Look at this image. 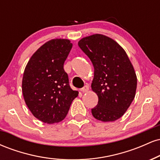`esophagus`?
<instances>
[{"label":"esophagus","mask_w":160,"mask_h":160,"mask_svg":"<svg viewBox=\"0 0 160 160\" xmlns=\"http://www.w3.org/2000/svg\"><path fill=\"white\" fill-rule=\"evenodd\" d=\"M80 91H81L82 92H83V93H84V92H87L89 91V86H88L87 85L84 86L83 87L80 89Z\"/></svg>","instance_id":"1"}]
</instances>
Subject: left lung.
<instances>
[{"instance_id":"1","label":"left lung","mask_w":160,"mask_h":160,"mask_svg":"<svg viewBox=\"0 0 160 160\" xmlns=\"http://www.w3.org/2000/svg\"><path fill=\"white\" fill-rule=\"evenodd\" d=\"M78 46L94 67L91 86L98 102L92 114L103 122L118 120L129 108L137 88L136 74L127 54L115 40L102 34L83 38Z\"/></svg>"}]
</instances>
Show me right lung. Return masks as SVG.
<instances>
[{"label":"right lung","mask_w":160,"mask_h":160,"mask_svg":"<svg viewBox=\"0 0 160 160\" xmlns=\"http://www.w3.org/2000/svg\"><path fill=\"white\" fill-rule=\"evenodd\" d=\"M71 48L69 40H49L33 54L25 68L22 86L25 104L45 123L63 120L78 95L70 86L64 70Z\"/></svg>","instance_id":"obj_1"}]
</instances>
